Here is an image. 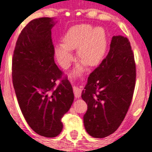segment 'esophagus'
<instances>
[{
  "label": "esophagus",
  "instance_id": "esophagus-1",
  "mask_svg": "<svg viewBox=\"0 0 152 152\" xmlns=\"http://www.w3.org/2000/svg\"><path fill=\"white\" fill-rule=\"evenodd\" d=\"M73 92L74 95L76 98H79V97L81 96V94H82V90L80 88H79L78 87H73Z\"/></svg>",
  "mask_w": 152,
  "mask_h": 152
}]
</instances>
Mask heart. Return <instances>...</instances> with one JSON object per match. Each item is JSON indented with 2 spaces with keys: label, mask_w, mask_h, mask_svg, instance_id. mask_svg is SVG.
I'll use <instances>...</instances> for the list:
<instances>
[{
  "label": "heart",
  "mask_w": 152,
  "mask_h": 152,
  "mask_svg": "<svg viewBox=\"0 0 152 152\" xmlns=\"http://www.w3.org/2000/svg\"><path fill=\"white\" fill-rule=\"evenodd\" d=\"M106 47V34L102 28L94 29L88 25H80L68 32L63 44H58L55 52L58 63L64 69L69 67L73 61L74 49H78V57L83 61L82 65L93 66L102 61ZM77 69H82V65H78Z\"/></svg>",
  "instance_id": "obj_1"
}]
</instances>
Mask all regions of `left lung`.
Wrapping results in <instances>:
<instances>
[{
	"label": "left lung",
	"mask_w": 152,
	"mask_h": 152,
	"mask_svg": "<svg viewBox=\"0 0 152 152\" xmlns=\"http://www.w3.org/2000/svg\"><path fill=\"white\" fill-rule=\"evenodd\" d=\"M135 82L136 65L129 40L114 36L108 55L90 74L82 92L87 104L83 123L91 137H106L119 128L131 103Z\"/></svg>",
	"instance_id": "left-lung-1"
}]
</instances>
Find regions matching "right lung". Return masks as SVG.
I'll use <instances>...</instances> for the list:
<instances>
[{"label":"right lung","mask_w":152,"mask_h":152,"mask_svg":"<svg viewBox=\"0 0 152 152\" xmlns=\"http://www.w3.org/2000/svg\"><path fill=\"white\" fill-rule=\"evenodd\" d=\"M53 18L30 21L18 36L12 58V82L23 116L33 131L55 137L74 99L71 83L55 63ZM61 82L56 86V81Z\"/></svg>","instance_id":"1"}]
</instances>
